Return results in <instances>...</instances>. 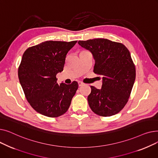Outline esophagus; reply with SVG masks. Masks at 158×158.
Here are the masks:
<instances>
[{
  "mask_svg": "<svg viewBox=\"0 0 158 158\" xmlns=\"http://www.w3.org/2000/svg\"><path fill=\"white\" fill-rule=\"evenodd\" d=\"M78 84H79V86H83V85H85V83H84V82H81V81H79V82H78Z\"/></svg>",
  "mask_w": 158,
  "mask_h": 158,
  "instance_id": "esophagus-1",
  "label": "esophagus"
}]
</instances>
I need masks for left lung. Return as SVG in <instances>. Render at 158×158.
<instances>
[{
	"label": "left lung",
	"instance_id": "8db88e82",
	"mask_svg": "<svg viewBox=\"0 0 158 158\" xmlns=\"http://www.w3.org/2000/svg\"><path fill=\"white\" fill-rule=\"evenodd\" d=\"M92 54L94 73L102 76L101 89L91 86L89 106L95 114L110 117L119 113L128 101L136 78L135 66L127 47L104 38L79 41Z\"/></svg>",
	"mask_w": 158,
	"mask_h": 158
}]
</instances>
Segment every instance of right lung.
Returning a JSON list of instances; mask_svg holds the SVG:
<instances>
[{
  "mask_svg": "<svg viewBox=\"0 0 158 158\" xmlns=\"http://www.w3.org/2000/svg\"><path fill=\"white\" fill-rule=\"evenodd\" d=\"M77 41H46L28 48L22 56L18 72L20 83L32 108L46 117H57L67 111L78 88L76 81L58 85L56 78Z\"/></svg>",
  "mask_w": 158,
  "mask_h": 158,
  "instance_id": "1",
  "label": "right lung"
}]
</instances>
